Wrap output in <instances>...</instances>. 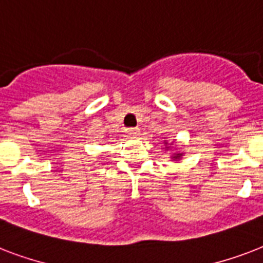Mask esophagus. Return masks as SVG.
Instances as JSON below:
<instances>
[{
	"mask_svg": "<svg viewBox=\"0 0 263 263\" xmlns=\"http://www.w3.org/2000/svg\"><path fill=\"white\" fill-rule=\"evenodd\" d=\"M125 132H127V135L129 138H136V136L139 135V129L138 128H128V129H125Z\"/></svg>",
	"mask_w": 263,
	"mask_h": 263,
	"instance_id": "1",
	"label": "esophagus"
}]
</instances>
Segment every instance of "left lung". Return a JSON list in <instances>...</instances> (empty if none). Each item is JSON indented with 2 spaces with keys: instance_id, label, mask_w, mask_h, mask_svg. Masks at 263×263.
I'll return each instance as SVG.
<instances>
[{
  "instance_id": "8db88e82",
  "label": "left lung",
  "mask_w": 263,
  "mask_h": 263,
  "mask_svg": "<svg viewBox=\"0 0 263 263\" xmlns=\"http://www.w3.org/2000/svg\"><path fill=\"white\" fill-rule=\"evenodd\" d=\"M165 143L168 144V142H165ZM166 148H168V147H166ZM181 157H183V153H175V154H173L171 158H172V160H175V161H177V160H180Z\"/></svg>"
}]
</instances>
